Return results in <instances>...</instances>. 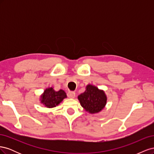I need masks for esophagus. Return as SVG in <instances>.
<instances>
[{
	"label": "esophagus",
	"instance_id": "obj_1",
	"mask_svg": "<svg viewBox=\"0 0 154 154\" xmlns=\"http://www.w3.org/2000/svg\"><path fill=\"white\" fill-rule=\"evenodd\" d=\"M75 92H69L67 93V96L69 97V98H71V99H73L75 97Z\"/></svg>",
	"mask_w": 154,
	"mask_h": 154
}]
</instances>
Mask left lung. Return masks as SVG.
I'll return each mask as SVG.
<instances>
[{"label":"left lung","mask_w":154,"mask_h":154,"mask_svg":"<svg viewBox=\"0 0 154 154\" xmlns=\"http://www.w3.org/2000/svg\"><path fill=\"white\" fill-rule=\"evenodd\" d=\"M78 99L83 109L91 114L100 112L107 102L105 91L91 84L86 86L85 91L79 95Z\"/></svg>","instance_id":"obj_1"}]
</instances>
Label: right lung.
I'll return each instance as SVG.
<instances>
[{"label": "right lung", "mask_w": 154, "mask_h": 154, "mask_svg": "<svg viewBox=\"0 0 154 154\" xmlns=\"http://www.w3.org/2000/svg\"><path fill=\"white\" fill-rule=\"evenodd\" d=\"M65 98H67V95L63 90L56 91L53 87H51L45 88L40 95L39 100L45 107L51 109L58 105Z\"/></svg>", "instance_id": "add662e5"}]
</instances>
